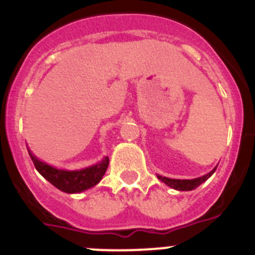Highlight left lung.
I'll return each instance as SVG.
<instances>
[{
    "mask_svg": "<svg viewBox=\"0 0 255 255\" xmlns=\"http://www.w3.org/2000/svg\"><path fill=\"white\" fill-rule=\"evenodd\" d=\"M216 171L212 170L211 172H208L207 175L202 177H197V179H191V180H177V179H168V177H162L158 176V179L161 180L162 182H164L166 185L171 186V188L176 189V190H184V191H188V190H193V189L198 188V186L202 184V182L206 181L208 177H211L213 175V172Z\"/></svg>",
    "mask_w": 255,
    "mask_h": 255,
    "instance_id": "8db88e82",
    "label": "left lung"
}]
</instances>
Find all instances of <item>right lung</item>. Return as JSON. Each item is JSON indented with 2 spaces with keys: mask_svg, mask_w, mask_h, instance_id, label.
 Segmentation results:
<instances>
[{
  "mask_svg": "<svg viewBox=\"0 0 255 255\" xmlns=\"http://www.w3.org/2000/svg\"><path fill=\"white\" fill-rule=\"evenodd\" d=\"M29 155H30L37 171L44 179L48 180L52 185L60 189L61 191L70 193V194L80 193V191H84L97 185L105 175L108 167V162H110L108 157H106L101 163L94 164V166L84 168V170L65 171L57 170L44 162H40L30 152H29Z\"/></svg>",
  "mask_w": 255,
  "mask_h": 255,
  "instance_id": "obj_1",
  "label": "right lung"
}]
</instances>
